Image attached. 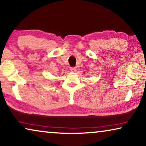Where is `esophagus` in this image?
<instances>
[{"instance_id":"1","label":"esophagus","mask_w":146,"mask_h":146,"mask_svg":"<svg viewBox=\"0 0 146 146\" xmlns=\"http://www.w3.org/2000/svg\"><path fill=\"white\" fill-rule=\"evenodd\" d=\"M70 70H71V72H73L74 73V72H75L77 69H76V67H71Z\"/></svg>"}]
</instances>
